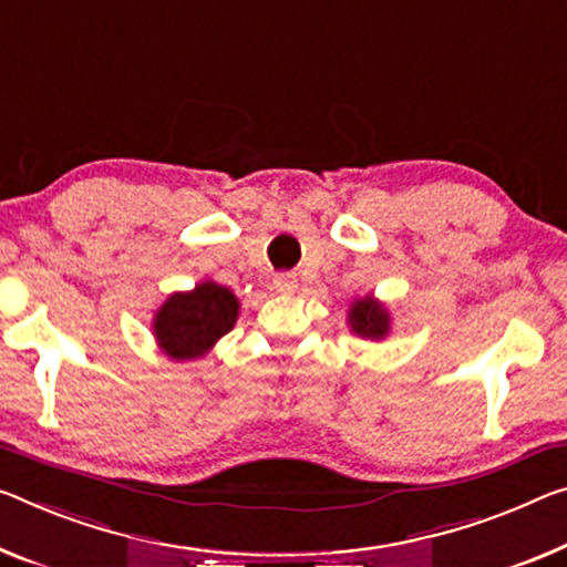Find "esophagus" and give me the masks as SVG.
<instances>
[{"mask_svg": "<svg viewBox=\"0 0 567 567\" xmlns=\"http://www.w3.org/2000/svg\"><path fill=\"white\" fill-rule=\"evenodd\" d=\"M274 289L278 293H293L296 291V276L293 274H276Z\"/></svg>", "mask_w": 567, "mask_h": 567, "instance_id": "34e87169", "label": "esophagus"}]
</instances>
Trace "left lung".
I'll return each mask as SVG.
<instances>
[{
	"mask_svg": "<svg viewBox=\"0 0 567 567\" xmlns=\"http://www.w3.org/2000/svg\"><path fill=\"white\" fill-rule=\"evenodd\" d=\"M388 311L378 307L372 299H360L352 303L350 311V324L357 334L380 339L388 334Z\"/></svg>",
	"mask_w": 567,
	"mask_h": 567,
	"instance_id": "8db88e82",
	"label": "left lung"
}]
</instances>
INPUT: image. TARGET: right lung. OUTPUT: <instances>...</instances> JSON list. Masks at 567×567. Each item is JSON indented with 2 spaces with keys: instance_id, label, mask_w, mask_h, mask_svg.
Instances as JSON below:
<instances>
[{
  "instance_id": "1",
  "label": "right lung",
  "mask_w": 567,
  "mask_h": 567,
  "mask_svg": "<svg viewBox=\"0 0 567 567\" xmlns=\"http://www.w3.org/2000/svg\"><path fill=\"white\" fill-rule=\"evenodd\" d=\"M238 317V299L213 281L189 293H174L156 313L154 334L174 360H193L228 334Z\"/></svg>"
}]
</instances>
